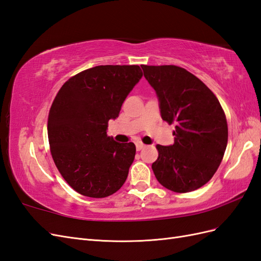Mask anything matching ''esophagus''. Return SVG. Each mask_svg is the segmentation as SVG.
I'll return each instance as SVG.
<instances>
[{
    "instance_id": "obj_1",
    "label": "esophagus",
    "mask_w": 261,
    "mask_h": 261,
    "mask_svg": "<svg viewBox=\"0 0 261 261\" xmlns=\"http://www.w3.org/2000/svg\"><path fill=\"white\" fill-rule=\"evenodd\" d=\"M145 148V145L143 144V143H137L136 144V149H137V151H140L141 149H144Z\"/></svg>"
}]
</instances>
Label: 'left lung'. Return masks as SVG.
<instances>
[{
    "instance_id": "obj_1",
    "label": "left lung",
    "mask_w": 261,
    "mask_h": 261,
    "mask_svg": "<svg viewBox=\"0 0 261 261\" xmlns=\"http://www.w3.org/2000/svg\"><path fill=\"white\" fill-rule=\"evenodd\" d=\"M159 99L162 120L175 123L174 144L156 145L152 170L175 193L193 192L211 179L227 145L226 117L219 100L199 78L175 65L141 66Z\"/></svg>"
}]
</instances>
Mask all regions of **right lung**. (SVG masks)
<instances>
[{
  "instance_id": "1",
  "label": "right lung",
  "mask_w": 261,
  "mask_h": 261,
  "mask_svg": "<svg viewBox=\"0 0 261 261\" xmlns=\"http://www.w3.org/2000/svg\"><path fill=\"white\" fill-rule=\"evenodd\" d=\"M141 77L138 65H100L70 77L55 97L48 118L51 154L81 195L103 198L127 178L136 147L108 136V122Z\"/></svg>"
}]
</instances>
